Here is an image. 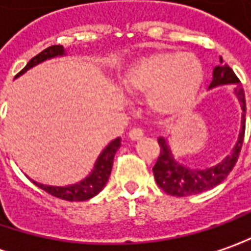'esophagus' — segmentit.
<instances>
[{
	"label": "esophagus",
	"instance_id": "esophagus-1",
	"mask_svg": "<svg viewBox=\"0 0 251 251\" xmlns=\"http://www.w3.org/2000/svg\"><path fill=\"white\" fill-rule=\"evenodd\" d=\"M143 134H144L143 133V129H140V127H133V129H130V132H129V137H130L132 140H139Z\"/></svg>",
	"mask_w": 251,
	"mask_h": 251
}]
</instances>
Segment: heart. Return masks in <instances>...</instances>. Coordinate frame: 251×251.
<instances>
[{
    "label": "heart",
    "instance_id": "b5f03b06",
    "mask_svg": "<svg viewBox=\"0 0 251 251\" xmlns=\"http://www.w3.org/2000/svg\"><path fill=\"white\" fill-rule=\"evenodd\" d=\"M203 76V65L193 54L155 52L127 66L121 84L129 93L146 94L154 114L177 117L195 105Z\"/></svg>",
    "mask_w": 251,
    "mask_h": 251
}]
</instances>
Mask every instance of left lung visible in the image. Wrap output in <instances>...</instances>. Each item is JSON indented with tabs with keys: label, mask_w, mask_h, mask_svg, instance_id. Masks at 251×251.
I'll use <instances>...</instances> for the list:
<instances>
[{
	"label": "left lung",
	"mask_w": 251,
	"mask_h": 251,
	"mask_svg": "<svg viewBox=\"0 0 251 251\" xmlns=\"http://www.w3.org/2000/svg\"><path fill=\"white\" fill-rule=\"evenodd\" d=\"M229 83H235V93L243 109L242 132L239 134V140L235 149L225 160L212 168L190 169L177 164L169 151V147L167 146L165 140L162 137L158 139L160 154H158L155 165L152 167V172H154L157 185L160 186L165 193L176 196V197H186V196L203 193L205 190H210L217 185H220L224 179H226L230 171L236 165L239 154L243 146V140H245V130H246V118H245L246 117V100H245V90L242 87L239 77L232 71V68H229L224 62L222 56H220V65L214 68L210 89L221 86V84H229Z\"/></svg>",
	"instance_id": "8db88e82"
}]
</instances>
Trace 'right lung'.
Here are the masks:
<instances>
[{
    "label": "right lung",
    "instance_id": "right-lung-1",
    "mask_svg": "<svg viewBox=\"0 0 251 251\" xmlns=\"http://www.w3.org/2000/svg\"><path fill=\"white\" fill-rule=\"evenodd\" d=\"M64 54V47L62 46H51V47L46 48L44 51H41L40 54L33 56L30 61L27 62V65L23 68L22 71L16 76L25 74L27 69H30L31 66L37 65L40 62L50 59L52 56L62 55ZM121 146V139L118 137L114 142H111L104 149V151L101 152L99 160L94 165V169L89 176L83 179L80 183H76L72 186H66V187H55V186H44L36 183L40 189H43L44 192H47L48 195L54 196L56 199L61 200H66V201H84L89 200L96 195H99L100 192L104 189V186L108 180L109 175H111V169H112V162H114V155L118 151Z\"/></svg>",
    "mask_w": 251,
    "mask_h": 251
}]
</instances>
